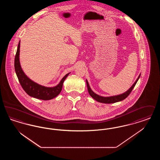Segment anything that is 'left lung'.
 Masks as SVG:
<instances>
[{"label":"left lung","mask_w":160,"mask_h":160,"mask_svg":"<svg viewBox=\"0 0 160 160\" xmlns=\"http://www.w3.org/2000/svg\"><path fill=\"white\" fill-rule=\"evenodd\" d=\"M140 77V74L138 77L137 80L135 82V83L132 84V86L126 92L122 93L121 95H119L109 97H101L98 95L96 94L95 93H94L92 91L91 89L89 86V84L88 83V82L87 80H86V84H87V87H88L89 93L93 99H95L96 101H98L99 102L106 103V104H111V103H114V102H119V101H121L125 99L129 95L131 91H132L135 85L137 83V81H138Z\"/></svg>","instance_id":"left-lung-1"}]
</instances>
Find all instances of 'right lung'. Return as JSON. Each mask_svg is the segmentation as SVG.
<instances>
[{"instance_id": "1", "label": "right lung", "mask_w": 160, "mask_h": 160, "mask_svg": "<svg viewBox=\"0 0 160 160\" xmlns=\"http://www.w3.org/2000/svg\"><path fill=\"white\" fill-rule=\"evenodd\" d=\"M20 42L18 43L17 50L15 54L14 68L18 81L24 91L29 96L38 99L49 100L55 98L61 93L63 83L69 73L63 77L60 83L53 88H47L35 83L25 75L21 68L19 61Z\"/></svg>"}]
</instances>
